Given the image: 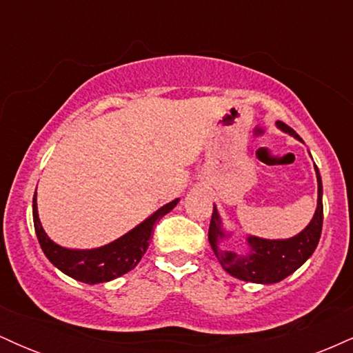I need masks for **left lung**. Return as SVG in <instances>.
Masks as SVG:
<instances>
[{
	"mask_svg": "<svg viewBox=\"0 0 353 353\" xmlns=\"http://www.w3.org/2000/svg\"><path fill=\"white\" fill-rule=\"evenodd\" d=\"M277 125L282 131L301 139L290 125L282 123V121H277ZM315 172H317L319 182L317 210H315V216L310 221V224L299 236L292 239L267 241V239L250 236L247 237L249 250L245 254H237L232 252V250L222 249V247H219V242L225 237V234L222 232L221 219H219L216 205H214L212 219H210L209 225V242L225 272L245 282L275 283L295 272L314 254L315 247L319 244L320 234H322L323 222L322 179H320L317 165H315Z\"/></svg>",
	"mask_w": 353,
	"mask_h": 353,
	"instance_id": "left-lung-1",
	"label": "left lung"
}]
</instances>
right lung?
Listing matches in <instances>:
<instances>
[{
    "mask_svg": "<svg viewBox=\"0 0 353 353\" xmlns=\"http://www.w3.org/2000/svg\"><path fill=\"white\" fill-rule=\"evenodd\" d=\"M179 199L169 202L145 219L143 224L137 225L131 232L119 237L111 244L91 250H71L64 249L51 241L41 228L38 217V208H36V194L33 197V221L34 230L38 236L39 245H41L44 255L54 264L61 272L68 274L70 277L84 283H99L109 282L112 279L132 270L139 264L145 250H148L154 234V228L161 217L165 216L169 210L176 208Z\"/></svg>",
    "mask_w": 353,
    "mask_h": 353,
    "instance_id": "obj_1",
    "label": "right lung"
}]
</instances>
